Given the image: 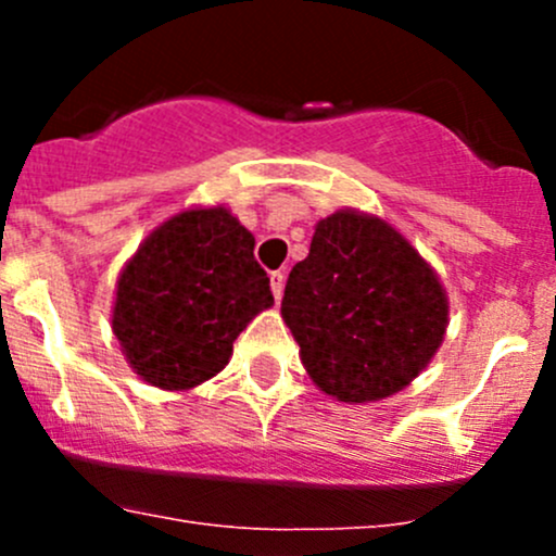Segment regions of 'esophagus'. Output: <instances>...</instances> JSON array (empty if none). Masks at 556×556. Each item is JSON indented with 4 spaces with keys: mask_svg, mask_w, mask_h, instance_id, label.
Listing matches in <instances>:
<instances>
[{
    "mask_svg": "<svg viewBox=\"0 0 556 556\" xmlns=\"http://www.w3.org/2000/svg\"><path fill=\"white\" fill-rule=\"evenodd\" d=\"M268 282H271V293H274V299H282V293H285V274L282 271H274L271 277H268Z\"/></svg>",
    "mask_w": 556,
    "mask_h": 556,
    "instance_id": "1",
    "label": "esophagus"
}]
</instances>
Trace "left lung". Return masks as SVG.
<instances>
[{"mask_svg":"<svg viewBox=\"0 0 556 556\" xmlns=\"http://www.w3.org/2000/svg\"><path fill=\"white\" fill-rule=\"evenodd\" d=\"M282 319L306 374L339 403H377L428 368L450 328L435 268L379 215L336 210L285 285Z\"/></svg>","mask_w":556,"mask_h":556,"instance_id":"left-lung-1","label":"left lung"}]
</instances>
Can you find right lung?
Segmentation results:
<instances>
[{"instance_id": "add662e5", "label": "right lung", "mask_w": 556, "mask_h": 556, "mask_svg": "<svg viewBox=\"0 0 556 556\" xmlns=\"http://www.w3.org/2000/svg\"><path fill=\"white\" fill-rule=\"evenodd\" d=\"M252 250L255 237L226 204L188 206L123 263L112 333L142 382L188 392L228 366L237 336L274 306Z\"/></svg>"}]
</instances>
